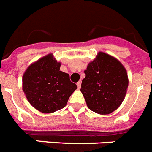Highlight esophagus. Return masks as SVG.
I'll return each mask as SVG.
<instances>
[{
    "instance_id": "obj_1",
    "label": "esophagus",
    "mask_w": 152,
    "mask_h": 152,
    "mask_svg": "<svg viewBox=\"0 0 152 152\" xmlns=\"http://www.w3.org/2000/svg\"><path fill=\"white\" fill-rule=\"evenodd\" d=\"M77 88H81V86H82V82H81V81H79V82L77 83Z\"/></svg>"
}]
</instances>
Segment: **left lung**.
Returning a JSON list of instances; mask_svg holds the SVG:
<instances>
[{
    "label": "left lung",
    "instance_id": "1",
    "mask_svg": "<svg viewBox=\"0 0 152 152\" xmlns=\"http://www.w3.org/2000/svg\"><path fill=\"white\" fill-rule=\"evenodd\" d=\"M81 92L87 106L99 115L117 110L126 96L129 86L127 71L112 56L99 52L84 71Z\"/></svg>",
    "mask_w": 152,
    "mask_h": 152
}]
</instances>
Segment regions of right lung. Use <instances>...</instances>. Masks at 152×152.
<instances>
[{"mask_svg": "<svg viewBox=\"0 0 152 152\" xmlns=\"http://www.w3.org/2000/svg\"><path fill=\"white\" fill-rule=\"evenodd\" d=\"M60 62L49 53L28 66L23 75V90L35 109L44 114L64 108L77 89L68 74L59 70Z\"/></svg>", "mask_w": 152, "mask_h": 152, "instance_id": "1", "label": "right lung"}]
</instances>
